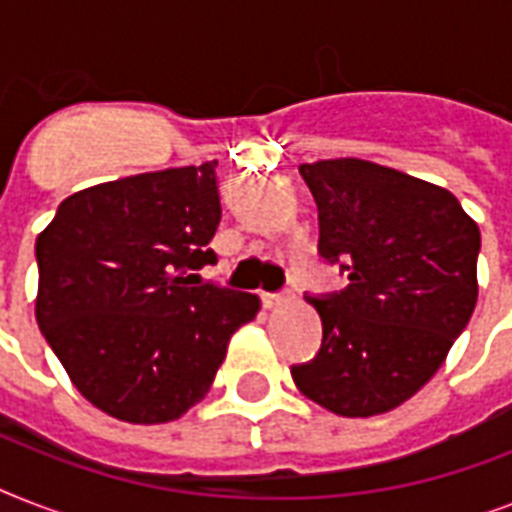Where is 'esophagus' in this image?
Segmentation results:
<instances>
[{
  "label": "esophagus",
  "instance_id": "obj_1",
  "mask_svg": "<svg viewBox=\"0 0 512 512\" xmlns=\"http://www.w3.org/2000/svg\"><path fill=\"white\" fill-rule=\"evenodd\" d=\"M292 300V292H279V295H263L265 308H279V305L289 303Z\"/></svg>",
  "mask_w": 512,
  "mask_h": 512
}]
</instances>
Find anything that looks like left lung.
I'll use <instances>...</instances> for the list:
<instances>
[{"label":"left lung","mask_w":512,"mask_h":512,"mask_svg":"<svg viewBox=\"0 0 512 512\" xmlns=\"http://www.w3.org/2000/svg\"><path fill=\"white\" fill-rule=\"evenodd\" d=\"M319 207V252L348 287L308 303L319 356L292 380L340 417L396 409L438 372L478 300L481 231L452 191L364 159L300 164Z\"/></svg>","instance_id":"8db88e82"}]
</instances>
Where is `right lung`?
<instances>
[{"mask_svg": "<svg viewBox=\"0 0 512 512\" xmlns=\"http://www.w3.org/2000/svg\"><path fill=\"white\" fill-rule=\"evenodd\" d=\"M217 162L98 183L60 201L36 239V324L95 409L180 420L215 382L260 297L199 284L215 263Z\"/></svg>", "mask_w": 512, "mask_h": 512, "instance_id": "right-lung-1", "label": "right lung"}]
</instances>
